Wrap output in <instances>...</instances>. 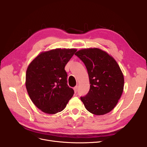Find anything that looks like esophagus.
<instances>
[{
  "instance_id": "obj_1",
  "label": "esophagus",
  "mask_w": 147,
  "mask_h": 147,
  "mask_svg": "<svg viewBox=\"0 0 147 147\" xmlns=\"http://www.w3.org/2000/svg\"><path fill=\"white\" fill-rule=\"evenodd\" d=\"M78 86H76L74 88V90L75 93H76V92H77V90H78Z\"/></svg>"
}]
</instances>
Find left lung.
Returning a JSON list of instances; mask_svg holds the SVG:
<instances>
[{
  "mask_svg": "<svg viewBox=\"0 0 147 147\" xmlns=\"http://www.w3.org/2000/svg\"><path fill=\"white\" fill-rule=\"evenodd\" d=\"M75 55L85 65L90 89L80 97L86 110L95 115L111 111L123 93L124 77L117 62L107 52L98 49H84Z\"/></svg>",
  "mask_w": 147,
  "mask_h": 147,
  "instance_id": "obj_1",
  "label": "left lung"
}]
</instances>
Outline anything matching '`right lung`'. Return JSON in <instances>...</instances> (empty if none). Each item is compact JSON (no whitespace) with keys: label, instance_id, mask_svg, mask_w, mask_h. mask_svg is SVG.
I'll list each match as a JSON object with an SVG mask.
<instances>
[{"label":"right lung","instance_id":"1","mask_svg":"<svg viewBox=\"0 0 147 147\" xmlns=\"http://www.w3.org/2000/svg\"><path fill=\"white\" fill-rule=\"evenodd\" d=\"M76 51L56 49L42 52L28 65L26 89L32 102L43 112L53 114L63 111L73 96L64 68Z\"/></svg>","mask_w":147,"mask_h":147}]
</instances>
